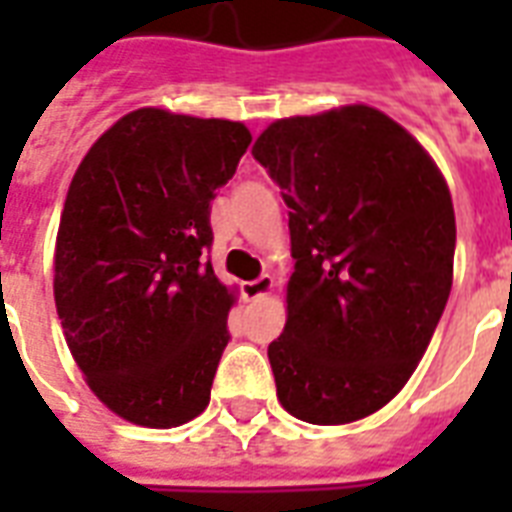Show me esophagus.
<instances>
[{
    "label": "esophagus",
    "instance_id": "esophagus-1",
    "mask_svg": "<svg viewBox=\"0 0 512 512\" xmlns=\"http://www.w3.org/2000/svg\"><path fill=\"white\" fill-rule=\"evenodd\" d=\"M273 289V279L271 276H260L255 281H247V284H241V295L247 297V300H260Z\"/></svg>",
    "mask_w": 512,
    "mask_h": 512
}]
</instances>
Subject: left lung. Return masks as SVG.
Returning <instances> with one entry per match:
<instances>
[{"mask_svg": "<svg viewBox=\"0 0 512 512\" xmlns=\"http://www.w3.org/2000/svg\"><path fill=\"white\" fill-rule=\"evenodd\" d=\"M252 156L281 188L295 257L268 345L281 406L311 425L369 417L412 377L452 292L446 180L369 106L279 119Z\"/></svg>", "mask_w": 512, "mask_h": 512, "instance_id": "1", "label": "left lung"}]
</instances>
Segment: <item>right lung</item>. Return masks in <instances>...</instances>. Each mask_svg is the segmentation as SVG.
<instances>
[{
	"label": "right lung",
	"instance_id": "obj_1",
	"mask_svg": "<svg viewBox=\"0 0 512 512\" xmlns=\"http://www.w3.org/2000/svg\"><path fill=\"white\" fill-rule=\"evenodd\" d=\"M252 135L162 108L122 116L79 164L55 241V308L87 385L146 428L199 417L233 295L212 263L209 209Z\"/></svg>",
	"mask_w": 512,
	"mask_h": 512
}]
</instances>
